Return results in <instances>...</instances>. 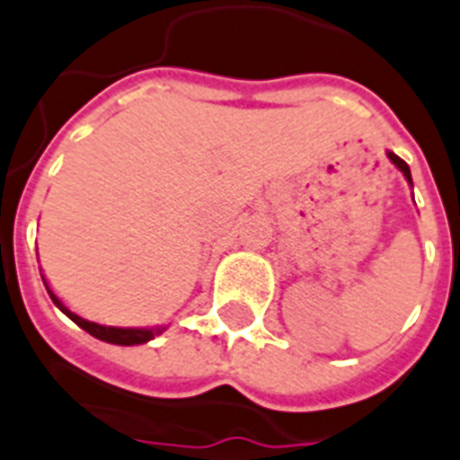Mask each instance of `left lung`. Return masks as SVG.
Here are the masks:
<instances>
[{
  "label": "left lung",
  "instance_id": "1",
  "mask_svg": "<svg viewBox=\"0 0 460 460\" xmlns=\"http://www.w3.org/2000/svg\"><path fill=\"white\" fill-rule=\"evenodd\" d=\"M387 156H389V161H392V164H394V166L403 172V178L411 182V171H409V166H406V161L399 159V156H396V154H392V152H387Z\"/></svg>",
  "mask_w": 460,
  "mask_h": 460
}]
</instances>
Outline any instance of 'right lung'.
I'll use <instances>...</instances> for the list:
<instances>
[{
  "label": "right lung",
  "mask_w": 460,
  "mask_h": 460,
  "mask_svg": "<svg viewBox=\"0 0 460 460\" xmlns=\"http://www.w3.org/2000/svg\"><path fill=\"white\" fill-rule=\"evenodd\" d=\"M44 280V278H42ZM44 288H47V292H49L51 301L57 304L61 311H64L68 318H71L75 325H80V328L84 330V332H90L92 337H97V340L102 341H109V344H123V347H132V344H145V341L154 340L156 334L164 332V328H109V325H99V323H92V321H84V318H80V315H75L73 311H68V308L64 306V301L58 299L57 294L51 292L49 285L44 282Z\"/></svg>",
  "instance_id": "right-lung-1"
}]
</instances>
